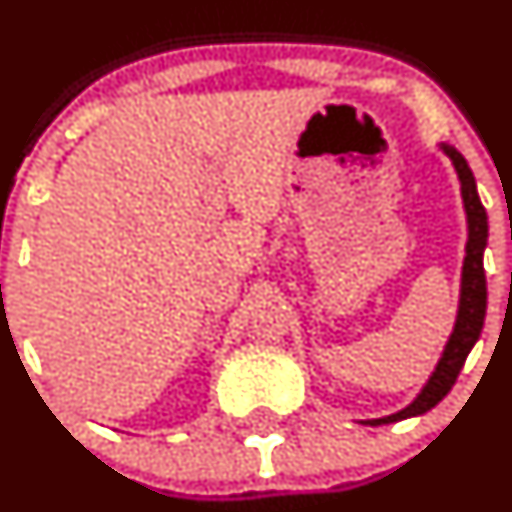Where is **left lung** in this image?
Instances as JSON below:
<instances>
[{
    "instance_id": "8db88e82",
    "label": "left lung",
    "mask_w": 512,
    "mask_h": 512,
    "mask_svg": "<svg viewBox=\"0 0 512 512\" xmlns=\"http://www.w3.org/2000/svg\"><path fill=\"white\" fill-rule=\"evenodd\" d=\"M444 153L452 158L456 173L461 180V197H464L466 217H469V241H466V258H464V273H461V300H459V317H456V327L449 337L447 349H444L442 359L434 368L432 378L422 393L405 410L395 412V415L381 417V420H368V425H388V422L408 420V417L422 415V412L432 410L444 395L452 390L459 378L461 368H464L466 356L474 349V344L481 337L483 320H486V271H483V249H486L488 239V217L483 210L481 200L476 192V180L471 173L466 158L456 151L454 146L442 144Z\"/></svg>"
}]
</instances>
